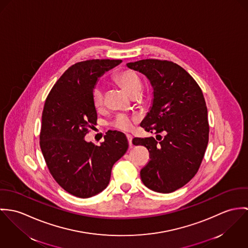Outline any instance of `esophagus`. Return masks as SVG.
<instances>
[{
	"mask_svg": "<svg viewBox=\"0 0 248 248\" xmlns=\"http://www.w3.org/2000/svg\"><path fill=\"white\" fill-rule=\"evenodd\" d=\"M126 138H127V140H128L129 146H130V147H132V145H133V144H132V139H133V138H132V136H131L130 134H126Z\"/></svg>",
	"mask_w": 248,
	"mask_h": 248,
	"instance_id": "obj_1",
	"label": "esophagus"
}]
</instances>
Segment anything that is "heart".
Returning a JSON list of instances; mask_svg holds the SVG:
<instances>
[{
	"instance_id": "b5f03b06",
	"label": "heart",
	"mask_w": 248,
	"mask_h": 248,
	"mask_svg": "<svg viewBox=\"0 0 248 248\" xmlns=\"http://www.w3.org/2000/svg\"><path fill=\"white\" fill-rule=\"evenodd\" d=\"M113 80L116 83H118L127 94L134 97L137 96L140 93L142 83L141 79L139 76L137 72L133 69L124 68L120 71H117L113 75ZM92 103L96 109L103 108L105 105V94L103 89L100 86H96L92 90ZM134 120L130 117L125 115L120 114L116 117L113 125L121 130L128 131L133 127Z\"/></svg>"
}]
</instances>
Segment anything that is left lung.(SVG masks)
Returning <instances> with one entry per match:
<instances>
[{
    "mask_svg": "<svg viewBox=\"0 0 248 248\" xmlns=\"http://www.w3.org/2000/svg\"><path fill=\"white\" fill-rule=\"evenodd\" d=\"M126 65L150 81L153 103L140 126L161 137L160 141L153 137L132 140L134 145L149 151L150 161L140 170L141 182L153 191L173 192L196 175L206 150L209 124L202 91L191 75L173 62L145 59Z\"/></svg>",
    "mask_w": 248,
    "mask_h": 248,
    "instance_id": "obj_1",
    "label": "left lung"
}]
</instances>
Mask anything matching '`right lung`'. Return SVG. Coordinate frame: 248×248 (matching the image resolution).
Returning a JSON list of instances; mask_svg holds the SVG:
<instances>
[{"label": "right lung", "instance_id": "right-lung-1", "mask_svg": "<svg viewBox=\"0 0 248 248\" xmlns=\"http://www.w3.org/2000/svg\"><path fill=\"white\" fill-rule=\"evenodd\" d=\"M121 60H87L71 65L57 81L45 103L40 146L50 174L66 192L90 198L109 184L113 165L128 148L125 135L108 130L101 145L84 137L97 124L92 90Z\"/></svg>", "mask_w": 248, "mask_h": 248}]
</instances>
